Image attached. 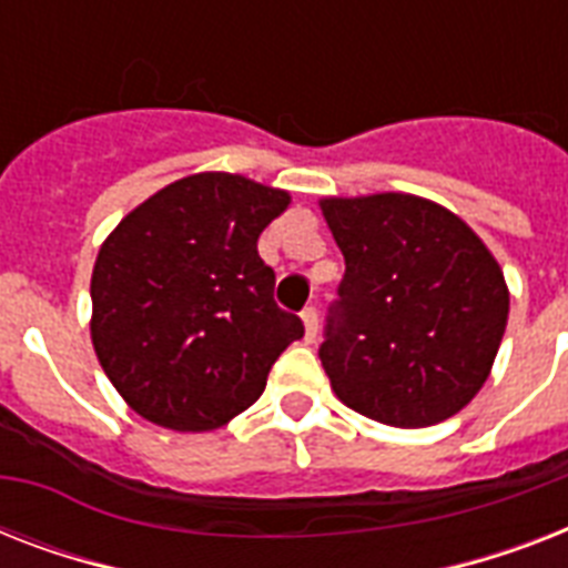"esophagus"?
Listing matches in <instances>:
<instances>
[{
	"label": "esophagus",
	"mask_w": 568,
	"mask_h": 568,
	"mask_svg": "<svg viewBox=\"0 0 568 568\" xmlns=\"http://www.w3.org/2000/svg\"><path fill=\"white\" fill-rule=\"evenodd\" d=\"M303 318V327H306V342H315V336H318V310L315 306H306V310L301 312Z\"/></svg>",
	"instance_id": "obj_1"
}]
</instances>
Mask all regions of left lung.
I'll return each instance as SVG.
<instances>
[{
    "label": "left lung",
    "mask_w": 568,
    "mask_h": 568,
    "mask_svg": "<svg viewBox=\"0 0 568 568\" xmlns=\"http://www.w3.org/2000/svg\"><path fill=\"white\" fill-rule=\"evenodd\" d=\"M345 256L318 356L338 400L392 427H430L480 392L510 292L486 244L413 194L327 196Z\"/></svg>",
    "instance_id": "left-lung-1"
}]
</instances>
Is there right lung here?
Listing matches in <instances>:
<instances>
[{
	"label": "right lung",
	"mask_w": 568,
	"mask_h": 568,
	"mask_svg": "<svg viewBox=\"0 0 568 568\" xmlns=\"http://www.w3.org/2000/svg\"><path fill=\"white\" fill-rule=\"evenodd\" d=\"M292 196L239 173H194L132 209L102 241L91 338L102 372L146 422L217 430L256 404L303 336L274 303L256 241Z\"/></svg>",
	"instance_id": "obj_1"
}]
</instances>
